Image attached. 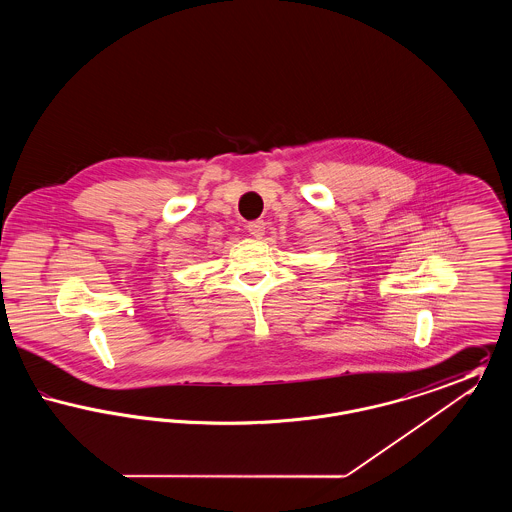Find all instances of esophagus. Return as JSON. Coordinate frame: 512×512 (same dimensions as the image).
<instances>
[{
    "label": "esophagus",
    "instance_id": "1",
    "mask_svg": "<svg viewBox=\"0 0 512 512\" xmlns=\"http://www.w3.org/2000/svg\"><path fill=\"white\" fill-rule=\"evenodd\" d=\"M245 230L249 232V236L253 238H263L265 236V222L263 220H251Z\"/></svg>",
    "mask_w": 512,
    "mask_h": 512
}]
</instances>
